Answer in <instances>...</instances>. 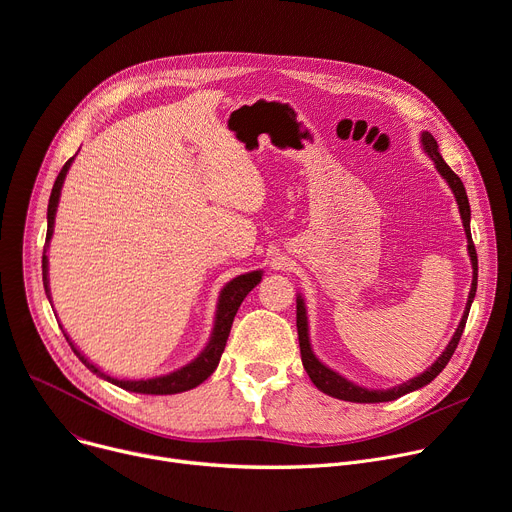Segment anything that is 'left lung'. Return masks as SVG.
I'll return each instance as SVG.
<instances>
[{
  "label": "left lung",
  "instance_id": "obj_1",
  "mask_svg": "<svg viewBox=\"0 0 512 512\" xmlns=\"http://www.w3.org/2000/svg\"><path fill=\"white\" fill-rule=\"evenodd\" d=\"M422 141V147L424 151L428 153V157L432 162H435V168L439 170V174L447 180L449 188L453 190L455 194V201L459 205V213H461V221H463V229H465V235H467V252H469V260H471V268H474V279H471V289H469V297H467V303H465V311L461 316V322L451 338V342L447 344V348L443 350V355L432 363L424 373H420L418 377L402 383V385H396V387H389V389H367V387H361L357 383L348 381L346 377H342L340 373L332 371L330 367H326L324 363H320V359L313 355L311 350V344H309V328H307V311H305V303H303V297L297 295V334H299V348H301V361H303V367L309 375V379L313 381V385H316L320 391L328 393V396L332 398H338V400H344V402H359V404H375V402H391V400H398L402 396H406V393L414 391V389H420L424 387L426 383H430L432 379H435L445 367L447 363L451 361L453 352L459 344V338L463 334V328H465V322H467V316H469V307H471V301H474L476 297V289H478V254H476V246L474 242H471V229H469V217H471V211H469V201H467V192H465V186L461 182V178L447 166V162L443 160V155L439 153V145L435 141V137H432L428 131L422 133L420 137Z\"/></svg>",
  "mask_w": 512,
  "mask_h": 512
}]
</instances>
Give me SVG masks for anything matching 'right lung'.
<instances>
[{
    "mask_svg": "<svg viewBox=\"0 0 512 512\" xmlns=\"http://www.w3.org/2000/svg\"><path fill=\"white\" fill-rule=\"evenodd\" d=\"M75 157V155H73ZM73 157H69V160L65 162V166L61 168L55 184H53V190H51V199H49V209H47V246H49V240L53 235V227H55V213H57V205H59V196H61V188H63V180L67 176V170L73 162ZM47 246H45V252H47ZM262 279V270H254V272H246V274H240V277H235L233 281H229L223 289H221V295H219V303H217V313H215V326H213V334L209 338V344L205 346V350L201 352L199 357H196L192 363L184 365L182 369L174 371V373H168V375H160V377H151V379H116V377H110L106 373H102L96 365H92L80 350H77L73 346V342L69 340V336L65 334L67 342L71 344L73 352L77 357L82 359V363L94 371L96 375H100L102 379L119 385L127 391H135V393H151V396H170V393H180V391H188L196 385H201L207 377H211V373L217 369L219 365V359L223 355V348L227 344V336H229V330H231V324H233V318L235 313H238L242 301L246 299V295L260 283ZM43 283H45V293L47 297L51 299V289H49V258L47 254L43 256Z\"/></svg>",
    "mask_w": 512,
    "mask_h": 512,
    "instance_id": "add662e5",
    "label": "right lung"
}]
</instances>
